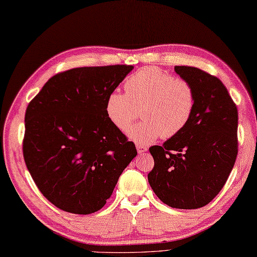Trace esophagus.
Segmentation results:
<instances>
[{
    "label": "esophagus",
    "mask_w": 257,
    "mask_h": 257,
    "mask_svg": "<svg viewBox=\"0 0 257 257\" xmlns=\"http://www.w3.org/2000/svg\"><path fill=\"white\" fill-rule=\"evenodd\" d=\"M136 150H138V152L140 154H142V153H144V152H146L149 150V148L148 146H145V145H141V144H136Z\"/></svg>",
    "instance_id": "34e87169"
}]
</instances>
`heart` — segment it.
Here are the masks:
<instances>
[{
  "mask_svg": "<svg viewBox=\"0 0 257 257\" xmlns=\"http://www.w3.org/2000/svg\"><path fill=\"white\" fill-rule=\"evenodd\" d=\"M126 94H108L105 112L109 121L124 131L142 108V122L127 130L136 144H149L162 135L165 139L186 126L195 105V94L188 82L175 78L159 67L148 66L131 75L125 83Z\"/></svg>",
  "mask_w": 257,
  "mask_h": 257,
  "instance_id": "obj_1",
  "label": "heart"
}]
</instances>
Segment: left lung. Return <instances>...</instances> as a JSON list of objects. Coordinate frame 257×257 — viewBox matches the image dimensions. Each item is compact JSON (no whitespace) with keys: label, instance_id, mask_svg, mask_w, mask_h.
<instances>
[{"label":"left lung","instance_id":"obj_1","mask_svg":"<svg viewBox=\"0 0 257 257\" xmlns=\"http://www.w3.org/2000/svg\"><path fill=\"white\" fill-rule=\"evenodd\" d=\"M195 94L186 126L162 146L150 149L154 167L149 183L166 205L205 206L222 190L237 156L238 113L221 80L193 66H175Z\"/></svg>","mask_w":257,"mask_h":257}]
</instances>
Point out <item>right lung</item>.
<instances>
[{
  "instance_id": "right-lung-1",
  "label": "right lung",
  "mask_w": 257,
  "mask_h": 257,
  "mask_svg": "<svg viewBox=\"0 0 257 257\" xmlns=\"http://www.w3.org/2000/svg\"><path fill=\"white\" fill-rule=\"evenodd\" d=\"M132 65L76 67L45 83L25 112L23 155L42 194L63 211L87 215L111 197L138 152L105 112Z\"/></svg>"
}]
</instances>
